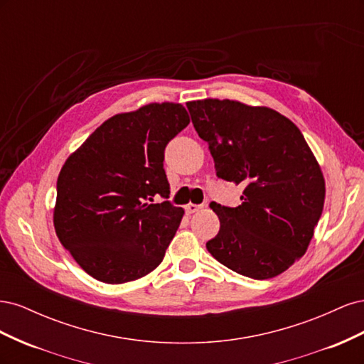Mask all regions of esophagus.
I'll list each match as a JSON object with an SVG mask.
<instances>
[{
    "label": "esophagus",
    "instance_id": "obj_1",
    "mask_svg": "<svg viewBox=\"0 0 364 364\" xmlns=\"http://www.w3.org/2000/svg\"><path fill=\"white\" fill-rule=\"evenodd\" d=\"M203 208V205H196V203H188L185 206V211L186 214H194L197 211H200V209Z\"/></svg>",
    "mask_w": 364,
    "mask_h": 364
}]
</instances>
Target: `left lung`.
<instances>
[{
  "label": "left lung",
  "mask_w": 364,
  "mask_h": 364,
  "mask_svg": "<svg viewBox=\"0 0 364 364\" xmlns=\"http://www.w3.org/2000/svg\"><path fill=\"white\" fill-rule=\"evenodd\" d=\"M186 107L217 178L245 185L237 208L211 203L220 230L206 249L243 277H277L306 252L322 215L325 181L314 155L273 109L213 98Z\"/></svg>",
  "instance_id": "left-lung-1"
}]
</instances>
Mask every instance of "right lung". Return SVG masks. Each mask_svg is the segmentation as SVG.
<instances>
[{
    "mask_svg": "<svg viewBox=\"0 0 364 364\" xmlns=\"http://www.w3.org/2000/svg\"><path fill=\"white\" fill-rule=\"evenodd\" d=\"M188 123L182 105L151 103L105 121L63 164L54 228L92 278L123 284L162 262L185 211L153 197H170L164 151Z\"/></svg>",
    "mask_w": 364,
    "mask_h": 364,
    "instance_id": "obj_1",
    "label": "right lung"
}]
</instances>
